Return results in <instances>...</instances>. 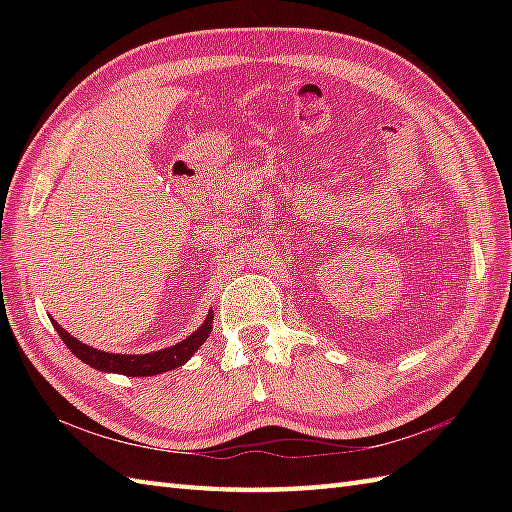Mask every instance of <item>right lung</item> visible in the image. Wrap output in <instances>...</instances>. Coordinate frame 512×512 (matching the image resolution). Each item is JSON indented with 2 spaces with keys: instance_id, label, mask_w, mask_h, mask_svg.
<instances>
[{
  "instance_id": "add662e5",
  "label": "right lung",
  "mask_w": 512,
  "mask_h": 512,
  "mask_svg": "<svg viewBox=\"0 0 512 512\" xmlns=\"http://www.w3.org/2000/svg\"><path fill=\"white\" fill-rule=\"evenodd\" d=\"M52 325L63 339V343L68 345V350L76 358H81L83 363L99 369V372L123 374V376H156L184 365L195 352H198V347L209 339V334L213 330V310H209L204 323L198 330L191 332L187 339H182L176 345H169L165 350L149 352V354H114V352L96 350V347H90L81 343L79 339H74V336L68 330H63L57 321H52Z\"/></svg>"
}]
</instances>
